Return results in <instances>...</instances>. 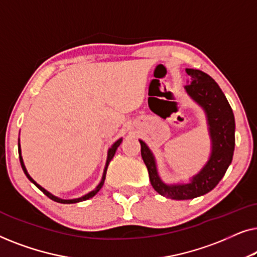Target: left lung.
Returning <instances> with one entry per match:
<instances>
[{"label":"left lung","mask_w":257,"mask_h":257,"mask_svg":"<svg viewBox=\"0 0 257 257\" xmlns=\"http://www.w3.org/2000/svg\"><path fill=\"white\" fill-rule=\"evenodd\" d=\"M186 72L191 77V83L185 89L203 107L208 119L212 139V154L208 163L199 174L193 177L189 184L165 185L158 175L152 152L140 140L142 157L149 171L151 185L160 195L173 200L194 199L212 191L229 167L235 149L234 113L222 90L212 77L200 70L186 69Z\"/></svg>","instance_id":"1"}]
</instances>
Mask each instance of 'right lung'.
I'll list each match as a JSON object with an SVG mask.
<instances>
[{
	"mask_svg": "<svg viewBox=\"0 0 257 257\" xmlns=\"http://www.w3.org/2000/svg\"><path fill=\"white\" fill-rule=\"evenodd\" d=\"M121 140L122 139H119V140H117V142H115L113 145H112V147L110 150H108V153H107V161H106V166H105V170H104V174H103V178H101V181H100V184L97 186V188L96 189H93L92 192H90L89 194H86V195H84V196H82V198H78V199H72V200H63V199H59V198H56L55 195H52V194H50V193H49L48 191H45V189L43 188V187H41L40 185L38 184H36V181H34L33 180V178L30 177L29 174H28V172H27V170H26V166H24V164H23V159H22V156H21V147H20V144H19V154H20V161H21V166H22V170H23V172L24 173H26V175H27V178L29 179V180L33 182L34 185H36V187H38L41 189L42 192L44 193L45 195L48 196V198H50L51 200H54V201H56V202H59V203H76V202H80V201H84V200H87V199H90V198H92V196H94L97 194L98 192H99V189L101 188V186L104 185V180H105V177H106V171H107V166H108V164H110V161H111V159L112 158H113V156H114V153H115V151H117V149H118V146L120 145V143H121Z\"/></svg>",
	"mask_w": 257,
	"mask_h": 257,
	"instance_id": "right-lung-1",
	"label": "right lung"
}]
</instances>
